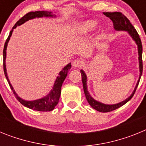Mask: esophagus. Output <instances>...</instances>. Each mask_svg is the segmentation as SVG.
Instances as JSON below:
<instances>
[{
    "label": "esophagus",
    "mask_w": 146,
    "mask_h": 146,
    "mask_svg": "<svg viewBox=\"0 0 146 146\" xmlns=\"http://www.w3.org/2000/svg\"><path fill=\"white\" fill-rule=\"evenodd\" d=\"M83 63L84 62L82 61V60H80V59H75V60H74V62H73V66L75 67V68H79V67H81L82 66V65H83Z\"/></svg>",
    "instance_id": "1"
}]
</instances>
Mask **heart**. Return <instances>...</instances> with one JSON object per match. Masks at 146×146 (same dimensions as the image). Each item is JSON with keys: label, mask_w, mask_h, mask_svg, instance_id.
<instances>
[{"label": "heart", "mask_w": 146, "mask_h": 146, "mask_svg": "<svg viewBox=\"0 0 146 146\" xmlns=\"http://www.w3.org/2000/svg\"><path fill=\"white\" fill-rule=\"evenodd\" d=\"M96 25H97V21L94 20H88L82 22L80 23V25L77 27L76 34L79 35V36L88 34L92 31L93 30H94Z\"/></svg>", "instance_id": "heart-1"}]
</instances>
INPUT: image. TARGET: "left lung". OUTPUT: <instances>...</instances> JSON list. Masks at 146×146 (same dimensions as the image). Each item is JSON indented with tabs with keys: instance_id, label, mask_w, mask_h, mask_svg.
Segmentation results:
<instances>
[{
	"instance_id": "obj_1",
	"label": "left lung",
	"mask_w": 146,
	"mask_h": 146,
	"mask_svg": "<svg viewBox=\"0 0 146 146\" xmlns=\"http://www.w3.org/2000/svg\"><path fill=\"white\" fill-rule=\"evenodd\" d=\"M104 15L108 17H109L110 20L113 21V26H114V29L115 31H127L129 34L130 35V36L132 38L137 45V50H138V60H139V69H140V76H139V80L137 82L136 86H135V89H134L132 94L129 96L128 98H126L125 100L119 103L114 104H106L104 103H102L100 102H98L94 99L92 96H91V94H89L88 91V86H87V76L85 72L82 69L80 70L81 76H82V85H83V90H84L85 95H86V99H87L88 102L89 104L94 109L99 112H102V113H108V112L113 111L114 110H116L119 108L120 107L123 106V104H126V102H128L130 99L132 98V96L135 94V91H136L137 86L140 82V77H141L142 73H143V60H142V53H143V46H142V42L140 40V36L138 35L137 31L134 26L131 24L129 20L126 18V16L121 14V12H103Z\"/></svg>"
}]
</instances>
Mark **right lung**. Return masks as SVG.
<instances>
[{"label":"right lung","mask_w":146,"mask_h":146,"mask_svg":"<svg viewBox=\"0 0 146 146\" xmlns=\"http://www.w3.org/2000/svg\"><path fill=\"white\" fill-rule=\"evenodd\" d=\"M55 17L56 15L52 14L51 11H31L28 12V14L23 16L21 19L18 20L15 25V26L12 28V30L10 31L9 35L6 39V42L4 44V48H3V71H4V74L6 76V78L9 84L10 88L13 91V93L15 94V96L17 99V100L21 103L23 105H24L26 108L32 109L33 110H37V111H42V112H47L51 111L54 110L55 107L56 106L58 103L59 98L60 96V91H61V86L64 80L66 77L67 74L69 72V69H71L72 65L71 63L67 64L66 66L63 68L61 71L59 72L58 76L57 77L54 82V86L52 87V89L50 91V92L47 94V96H44L41 99H36V100H33V101H27L24 100L20 96H18L16 94L15 91L14 90V88L12 87L11 84L10 83V81L9 80V77L7 76V72H6V48H7L8 42L9 41L10 37L11 36L12 34L13 30L16 28L19 25H21L22 24L25 23V22L28 21L29 20H32L34 18H40V17Z\"/></svg>","instance_id":"right-lung-1"}]
</instances>
